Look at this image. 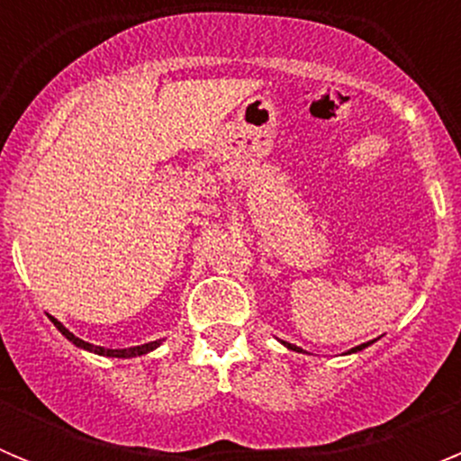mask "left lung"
<instances>
[{"instance_id": "obj_1", "label": "left lung", "mask_w": 461, "mask_h": 461, "mask_svg": "<svg viewBox=\"0 0 461 461\" xmlns=\"http://www.w3.org/2000/svg\"><path fill=\"white\" fill-rule=\"evenodd\" d=\"M284 344H286V341H284ZM288 346V348H291V351H300V348H297V346H293V344H286ZM365 346H369V344H360V346H356V348H351V351L353 353H356V351H362V348H365Z\"/></svg>"}]
</instances>
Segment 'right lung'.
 <instances>
[{"instance_id":"right-lung-1","label":"right lung","mask_w":461,"mask_h":461,"mask_svg":"<svg viewBox=\"0 0 461 461\" xmlns=\"http://www.w3.org/2000/svg\"><path fill=\"white\" fill-rule=\"evenodd\" d=\"M50 321H52V323H55V328L59 330V332H62V335L67 337L68 341H73V344L80 346V348H85V351L99 353V356H108V357H136V356H145V353L154 351V348H157V346L161 344V341H149V344L133 346V348H122V351H113V348H104V346H94V344H87V341L78 339V337L73 335V332H68V330L64 328V325L59 323V321L52 319V316H50Z\"/></svg>"}]
</instances>
